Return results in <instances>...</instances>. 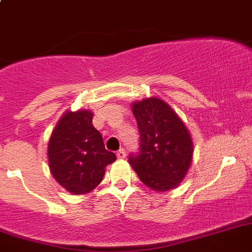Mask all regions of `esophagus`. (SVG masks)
Instances as JSON below:
<instances>
[{
  "label": "esophagus",
  "instance_id": "obj_1",
  "mask_svg": "<svg viewBox=\"0 0 252 252\" xmlns=\"http://www.w3.org/2000/svg\"><path fill=\"white\" fill-rule=\"evenodd\" d=\"M116 156H117L118 159H125V157H126V152H125V149H120Z\"/></svg>",
  "mask_w": 252,
  "mask_h": 252
}]
</instances>
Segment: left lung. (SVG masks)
I'll return each mask as SVG.
<instances>
[{
  "mask_svg": "<svg viewBox=\"0 0 252 252\" xmlns=\"http://www.w3.org/2000/svg\"><path fill=\"white\" fill-rule=\"evenodd\" d=\"M132 113L140 132V149L128 163L144 185L157 192L178 188L192 162L193 145L188 127L162 99L134 102Z\"/></svg>",
  "mask_w": 252,
  "mask_h": 252,
  "instance_id": "8db88e82",
  "label": "left lung"
}]
</instances>
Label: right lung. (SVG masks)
Returning a JSON list of instances; mask_svg holds the SVG:
<instances>
[{"label": "right lung", "mask_w": 252, "mask_h": 252, "mask_svg": "<svg viewBox=\"0 0 252 252\" xmlns=\"http://www.w3.org/2000/svg\"><path fill=\"white\" fill-rule=\"evenodd\" d=\"M89 109L67 111L48 143V164L55 180L74 195L88 193L102 182L105 167L116 160L105 150L102 135L92 124Z\"/></svg>", "instance_id": "obj_1"}]
</instances>
